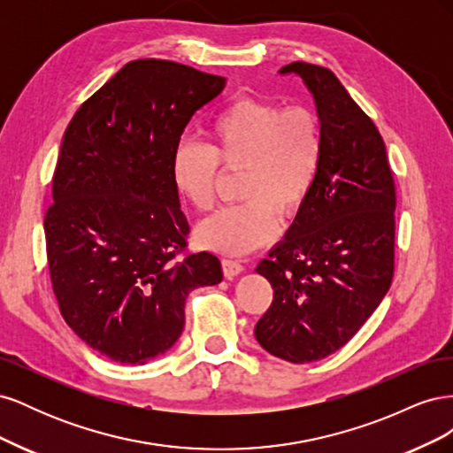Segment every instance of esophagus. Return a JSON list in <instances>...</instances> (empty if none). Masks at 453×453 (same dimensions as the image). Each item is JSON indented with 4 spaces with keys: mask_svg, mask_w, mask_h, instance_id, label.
Returning <instances> with one entry per match:
<instances>
[{
    "mask_svg": "<svg viewBox=\"0 0 453 453\" xmlns=\"http://www.w3.org/2000/svg\"><path fill=\"white\" fill-rule=\"evenodd\" d=\"M221 266H223L225 278H234V276H238V273L243 272V265L240 263V260L223 258V260H221Z\"/></svg>",
    "mask_w": 453,
    "mask_h": 453,
    "instance_id": "obj_1",
    "label": "esophagus"
}]
</instances>
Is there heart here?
I'll use <instances>...</instances> for the list:
<instances>
[{"label":"heart","instance_id":"b5f03b06","mask_svg":"<svg viewBox=\"0 0 453 453\" xmlns=\"http://www.w3.org/2000/svg\"><path fill=\"white\" fill-rule=\"evenodd\" d=\"M323 158L318 113L304 105L238 98L208 127V147L181 142L172 157L173 185L198 211L215 202L218 168L243 172L236 205L203 219L195 230L200 248L242 255L270 243L280 215L295 219L310 200Z\"/></svg>","mask_w":453,"mask_h":453}]
</instances>
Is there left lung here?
<instances>
[{"instance_id": "1", "label": "left lung", "mask_w": 453, "mask_h": 453, "mask_svg": "<svg viewBox=\"0 0 453 453\" xmlns=\"http://www.w3.org/2000/svg\"><path fill=\"white\" fill-rule=\"evenodd\" d=\"M291 72L318 104L323 158L306 208L257 266L273 298L255 336L298 365L346 346L389 291L396 193L386 143L336 75L308 62L281 67Z\"/></svg>"}]
</instances>
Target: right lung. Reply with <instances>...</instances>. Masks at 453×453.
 Here are the masks:
<instances>
[{"label":"right lung","mask_w":453,"mask_h":453,"mask_svg":"<svg viewBox=\"0 0 453 453\" xmlns=\"http://www.w3.org/2000/svg\"><path fill=\"white\" fill-rule=\"evenodd\" d=\"M225 85L185 64L132 60L65 128L45 213L52 291L72 331L115 363L170 349L187 295L223 280L215 255L187 250L172 157Z\"/></svg>","instance_id":"add662e5"}]
</instances>
